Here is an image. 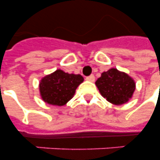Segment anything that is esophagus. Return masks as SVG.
I'll list each match as a JSON object with an SVG mask.
<instances>
[{"mask_svg":"<svg viewBox=\"0 0 160 160\" xmlns=\"http://www.w3.org/2000/svg\"><path fill=\"white\" fill-rule=\"evenodd\" d=\"M85 79H86L87 80H89V81L94 82V81H95V75H89V76H87V77L85 78Z\"/></svg>","mask_w":160,"mask_h":160,"instance_id":"34e87169","label":"esophagus"}]
</instances>
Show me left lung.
Masks as SVG:
<instances>
[{
  "label": "left lung",
  "mask_w": 160,
  "mask_h": 160,
  "mask_svg": "<svg viewBox=\"0 0 160 160\" xmlns=\"http://www.w3.org/2000/svg\"><path fill=\"white\" fill-rule=\"evenodd\" d=\"M95 85L103 97L117 105L126 103L135 90L134 80L114 68L103 72Z\"/></svg>",
  "instance_id": "1"
}]
</instances>
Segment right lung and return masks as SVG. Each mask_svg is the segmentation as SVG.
<instances>
[{
    "mask_svg": "<svg viewBox=\"0 0 160 160\" xmlns=\"http://www.w3.org/2000/svg\"><path fill=\"white\" fill-rule=\"evenodd\" d=\"M83 81L84 78L80 75L68 74L61 70H55L41 80V98L49 105L62 106L72 99L76 88Z\"/></svg>",
    "mask_w": 160,
    "mask_h": 160,
    "instance_id": "1",
    "label": "right lung"
}]
</instances>
